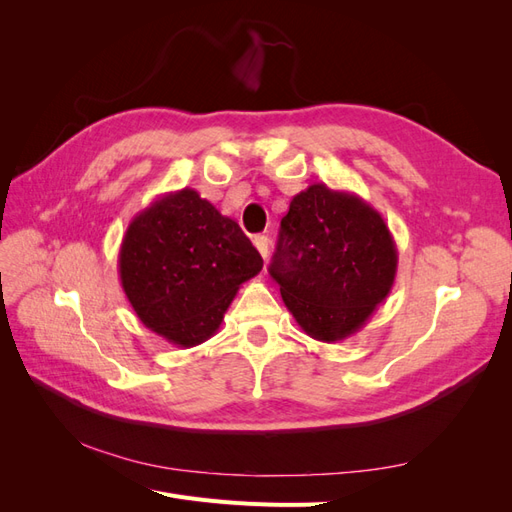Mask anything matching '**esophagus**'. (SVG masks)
<instances>
[{
    "mask_svg": "<svg viewBox=\"0 0 512 512\" xmlns=\"http://www.w3.org/2000/svg\"><path fill=\"white\" fill-rule=\"evenodd\" d=\"M254 245H256V250L260 252V256L267 260V256H269V239L265 235H256L254 237Z\"/></svg>",
    "mask_w": 512,
    "mask_h": 512,
    "instance_id": "1",
    "label": "esophagus"
}]
</instances>
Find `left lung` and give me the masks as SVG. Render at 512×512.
I'll use <instances>...</instances> for the list:
<instances>
[{
	"label": "left lung",
	"instance_id": "1",
	"mask_svg": "<svg viewBox=\"0 0 512 512\" xmlns=\"http://www.w3.org/2000/svg\"><path fill=\"white\" fill-rule=\"evenodd\" d=\"M269 273L299 327L333 344L359 331L389 297L397 247L361 196L314 183L290 200Z\"/></svg>",
	"mask_w": 512,
	"mask_h": 512
}]
</instances>
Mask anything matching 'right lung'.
Instances as JSON below:
<instances>
[{"mask_svg":"<svg viewBox=\"0 0 512 512\" xmlns=\"http://www.w3.org/2000/svg\"><path fill=\"white\" fill-rule=\"evenodd\" d=\"M262 258L235 220L192 188L168 192L130 222L119 250L121 288L147 329L192 348L220 329Z\"/></svg>","mask_w":512,"mask_h":512,"instance_id":"1","label":"right lung"}]
</instances>
